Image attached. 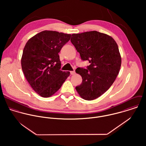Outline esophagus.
<instances>
[{"label": "esophagus", "mask_w": 146, "mask_h": 146, "mask_svg": "<svg viewBox=\"0 0 146 146\" xmlns=\"http://www.w3.org/2000/svg\"><path fill=\"white\" fill-rule=\"evenodd\" d=\"M75 74V71H70V74L71 75H74Z\"/></svg>", "instance_id": "34e87169"}]
</instances>
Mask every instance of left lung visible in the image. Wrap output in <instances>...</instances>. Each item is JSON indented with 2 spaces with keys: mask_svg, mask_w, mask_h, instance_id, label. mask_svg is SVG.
Wrapping results in <instances>:
<instances>
[{
  "mask_svg": "<svg viewBox=\"0 0 146 146\" xmlns=\"http://www.w3.org/2000/svg\"><path fill=\"white\" fill-rule=\"evenodd\" d=\"M71 37L82 60L90 63L86 68L76 70L83 79L76 90L84 100H95L110 88L119 72L121 58L117 44L112 37L96 31L73 34Z\"/></svg>",
  "mask_w": 146,
  "mask_h": 146,
  "instance_id": "obj_1",
  "label": "left lung"
}]
</instances>
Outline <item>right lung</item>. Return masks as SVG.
I'll return each mask as SVG.
<instances>
[{"label":"right lung","instance_id":"right-lung-1","mask_svg":"<svg viewBox=\"0 0 146 146\" xmlns=\"http://www.w3.org/2000/svg\"><path fill=\"white\" fill-rule=\"evenodd\" d=\"M71 35L43 31L30 39L23 50L21 66L24 75L34 91L44 98L54 94L70 72L61 70L58 53Z\"/></svg>","mask_w":146,"mask_h":146}]
</instances>
